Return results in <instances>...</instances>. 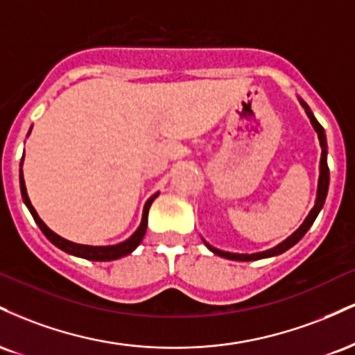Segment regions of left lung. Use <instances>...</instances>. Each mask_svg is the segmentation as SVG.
I'll use <instances>...</instances> for the list:
<instances>
[{"label": "left lung", "instance_id": "left-lung-1", "mask_svg": "<svg viewBox=\"0 0 355 355\" xmlns=\"http://www.w3.org/2000/svg\"><path fill=\"white\" fill-rule=\"evenodd\" d=\"M300 105H302L305 113H307L309 120H311V123L313 126V130L317 132V137H319V141H320V148H322V155H320V166H319V185H317V198H315V203H313L312 210L309 211V215L305 217V220L302 222V225L297 229L294 234L291 235V237H287L284 240V242H280L279 245L268 248V250H263V252H257V254H234V252H225V250H218V248L211 247L209 242H205L203 240V243H205L207 248H209L210 252H214L215 255L218 257H223V259H229V260H240V262H250V260H260V259H268V257H275V255H280L284 254L285 250H288L291 247H294L297 242H299L300 239L304 237L305 234H307V230L311 229L312 223L315 222L317 215H319V211L322 210V207H324L325 203V198H327V191H329V166H327V140H325V132L324 128H322V125L319 121L315 120V116H313V113L311 112V108L307 107V103H304V100H300Z\"/></svg>", "mask_w": 355, "mask_h": 355}]
</instances>
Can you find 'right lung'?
<instances>
[{
	"mask_svg": "<svg viewBox=\"0 0 355 355\" xmlns=\"http://www.w3.org/2000/svg\"><path fill=\"white\" fill-rule=\"evenodd\" d=\"M30 133H31V128H30V132H28V135H30ZM23 157H24V153H23ZM19 166H23V158H21V164H19ZM19 189H21V197H23L24 205L28 207V210H30V214L33 215L35 222L38 223V227L42 229L44 237L50 240L53 245H56L58 248H61V250L67 252V254H70V255L81 257V259H87V260H95V262H108V260L121 259V257L132 254V252L135 250L138 245H140V242L145 237L146 223H148V210H150V207H152L155 198L158 197V191H157V193H153L152 197L146 200L145 207H144V215H141V222H140V225H138V229L133 232L132 237L123 240V242L116 243V245H81V243L70 242V240L60 237L58 234H55V232H53L51 229H48L46 223H44L42 218H40V215L36 214L35 207L31 205L30 197H28V191H26V185H24V178H23V170L21 168H19Z\"/></svg>",
	"mask_w": 355,
	"mask_h": 355,
	"instance_id": "right-lung-1",
	"label": "right lung"
}]
</instances>
